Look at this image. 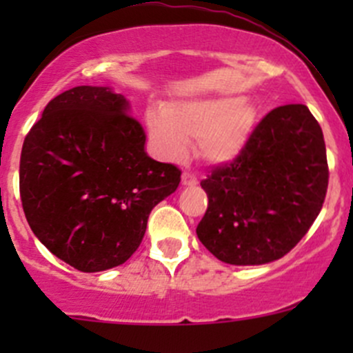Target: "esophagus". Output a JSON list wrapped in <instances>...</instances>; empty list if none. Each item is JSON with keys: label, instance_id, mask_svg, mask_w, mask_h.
<instances>
[{"label": "esophagus", "instance_id": "34e87169", "mask_svg": "<svg viewBox=\"0 0 353 353\" xmlns=\"http://www.w3.org/2000/svg\"><path fill=\"white\" fill-rule=\"evenodd\" d=\"M181 183H183V186H196L198 179L193 176V174L184 172L183 177H181Z\"/></svg>", "mask_w": 353, "mask_h": 353}]
</instances>
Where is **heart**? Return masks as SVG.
I'll return each instance as SVG.
<instances>
[{
    "mask_svg": "<svg viewBox=\"0 0 353 353\" xmlns=\"http://www.w3.org/2000/svg\"><path fill=\"white\" fill-rule=\"evenodd\" d=\"M258 124V109L241 95L176 101L163 110L147 114V131L157 154L167 160L184 159L188 141L210 165L236 162L251 141Z\"/></svg>",
    "mask_w": 353,
    "mask_h": 353,
    "instance_id": "heart-1",
    "label": "heart"
}]
</instances>
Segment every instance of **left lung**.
<instances>
[{
	"instance_id": "obj_1",
	"label": "left lung",
	"mask_w": 353,
	"mask_h": 353,
	"mask_svg": "<svg viewBox=\"0 0 353 353\" xmlns=\"http://www.w3.org/2000/svg\"><path fill=\"white\" fill-rule=\"evenodd\" d=\"M208 210L201 244L229 265H265L287 254L311 229L328 190L321 126L304 104L273 109L244 154L201 181Z\"/></svg>"
}]
</instances>
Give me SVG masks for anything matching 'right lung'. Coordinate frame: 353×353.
<instances>
[{
	"mask_svg": "<svg viewBox=\"0 0 353 353\" xmlns=\"http://www.w3.org/2000/svg\"><path fill=\"white\" fill-rule=\"evenodd\" d=\"M130 101L110 87L70 88L25 137L20 196L39 241L85 273L123 265L148 215L181 183V170L145 150Z\"/></svg>",
	"mask_w": 353,
	"mask_h": 353,
	"instance_id": "obj_1",
	"label": "right lung"
}]
</instances>
